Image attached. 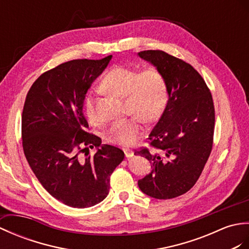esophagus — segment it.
<instances>
[{"instance_id": "esophagus-1", "label": "esophagus", "mask_w": 249, "mask_h": 249, "mask_svg": "<svg viewBox=\"0 0 249 249\" xmlns=\"http://www.w3.org/2000/svg\"><path fill=\"white\" fill-rule=\"evenodd\" d=\"M124 152L125 158H132L134 156V151L131 150V149H124Z\"/></svg>"}]
</instances>
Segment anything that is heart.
Masks as SVG:
<instances>
[{
  "label": "heart",
  "instance_id": "heart-1",
  "mask_svg": "<svg viewBox=\"0 0 249 249\" xmlns=\"http://www.w3.org/2000/svg\"><path fill=\"white\" fill-rule=\"evenodd\" d=\"M103 86L110 92L125 98L129 113H136L128 118L118 119L109 124L106 131V140L117 145L133 143L143 130V121H156L167 104V83L157 69H147L139 73L136 70L117 66L110 69L103 79ZM84 112L90 121L97 119L95 100L87 95Z\"/></svg>",
  "mask_w": 249,
  "mask_h": 249
}]
</instances>
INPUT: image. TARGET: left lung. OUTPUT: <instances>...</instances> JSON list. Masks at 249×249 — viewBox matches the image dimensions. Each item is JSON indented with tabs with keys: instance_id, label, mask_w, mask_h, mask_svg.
<instances>
[{
	"instance_id": "1",
	"label": "left lung",
	"mask_w": 249,
	"mask_h": 249,
	"mask_svg": "<svg viewBox=\"0 0 249 249\" xmlns=\"http://www.w3.org/2000/svg\"><path fill=\"white\" fill-rule=\"evenodd\" d=\"M139 56L156 67L167 83L168 101L148 139L154 148L145 157L151 173L139 180L141 191L157 199H170L190 191L212 150L215 112L212 95L190 64L160 50Z\"/></svg>"
}]
</instances>
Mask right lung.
<instances>
[{"label":"right lung","instance_id":"right-lung-1","mask_svg":"<svg viewBox=\"0 0 249 249\" xmlns=\"http://www.w3.org/2000/svg\"><path fill=\"white\" fill-rule=\"evenodd\" d=\"M110 59L112 55L60 64L41 74L25 99L22 113L25 158L49 194L72 208L101 202L108 194L110 175L124 158L119 148L101 145L100 137L85 132L86 93ZM93 146L95 156H87Z\"/></svg>","mask_w":249,"mask_h":249}]
</instances>
